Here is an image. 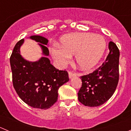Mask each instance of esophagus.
I'll use <instances>...</instances> for the list:
<instances>
[{"instance_id": "34e87169", "label": "esophagus", "mask_w": 131, "mask_h": 131, "mask_svg": "<svg viewBox=\"0 0 131 131\" xmlns=\"http://www.w3.org/2000/svg\"><path fill=\"white\" fill-rule=\"evenodd\" d=\"M68 76H69L70 79H71V78H72L73 77L76 76V74H75L73 72H68Z\"/></svg>"}]
</instances>
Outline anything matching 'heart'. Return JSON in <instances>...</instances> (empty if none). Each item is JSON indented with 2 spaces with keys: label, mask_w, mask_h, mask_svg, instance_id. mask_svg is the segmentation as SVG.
<instances>
[{
  "label": "heart",
  "mask_w": 131,
  "mask_h": 131,
  "mask_svg": "<svg viewBox=\"0 0 131 131\" xmlns=\"http://www.w3.org/2000/svg\"><path fill=\"white\" fill-rule=\"evenodd\" d=\"M106 41L103 36L92 33L67 34L60 39V47L51 48L52 58L61 67L70 61L72 56L78 67L89 70L98 63L106 49Z\"/></svg>",
  "instance_id": "heart-1"
}]
</instances>
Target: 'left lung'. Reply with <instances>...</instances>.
<instances>
[{"label": "left lung", "instance_id": "8db88e82", "mask_svg": "<svg viewBox=\"0 0 131 131\" xmlns=\"http://www.w3.org/2000/svg\"><path fill=\"white\" fill-rule=\"evenodd\" d=\"M110 52L101 67L92 73L80 77L82 87L78 99L85 106L95 107L103 105L112 96L119 79L120 52L113 42L108 44Z\"/></svg>", "mask_w": 131, "mask_h": 131}]
</instances>
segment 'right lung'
<instances>
[{
  "instance_id": "add662e5",
  "label": "right lung",
  "mask_w": 131,
  "mask_h": 131,
  "mask_svg": "<svg viewBox=\"0 0 131 131\" xmlns=\"http://www.w3.org/2000/svg\"><path fill=\"white\" fill-rule=\"evenodd\" d=\"M30 39L39 42L42 54L48 56L49 51L46 45L48 40L39 35ZM24 39L16 43L10 58L13 84L16 92L25 103L32 108L46 110L57 101L58 89L69 80L65 70H59L51 64L46 56L37 61H26L20 54L21 46Z\"/></svg>"
}]
</instances>
